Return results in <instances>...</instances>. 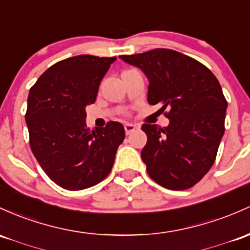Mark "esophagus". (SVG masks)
<instances>
[{"instance_id": "esophagus-1", "label": "esophagus", "mask_w": 250, "mask_h": 250, "mask_svg": "<svg viewBox=\"0 0 250 250\" xmlns=\"http://www.w3.org/2000/svg\"><path fill=\"white\" fill-rule=\"evenodd\" d=\"M136 129H138V127H136L135 125H131V123H125V130L127 135H129V134L133 133V131H135Z\"/></svg>"}]
</instances>
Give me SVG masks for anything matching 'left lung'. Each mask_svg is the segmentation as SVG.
<instances>
[{"label": "left lung", "instance_id": "8db88e82", "mask_svg": "<svg viewBox=\"0 0 250 250\" xmlns=\"http://www.w3.org/2000/svg\"><path fill=\"white\" fill-rule=\"evenodd\" d=\"M149 82L147 101L160 103L167 127L142 125L147 144L141 158L149 177L168 190H186L209 172L224 134L228 103L217 78L193 58L156 48L120 56Z\"/></svg>", "mask_w": 250, "mask_h": 250}]
</instances>
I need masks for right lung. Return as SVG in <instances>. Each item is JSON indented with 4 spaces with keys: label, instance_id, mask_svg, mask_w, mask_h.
I'll use <instances>...</instances> for the list:
<instances>
[{
    "label": "right lung",
    "instance_id": "add662e5",
    "mask_svg": "<svg viewBox=\"0 0 250 250\" xmlns=\"http://www.w3.org/2000/svg\"><path fill=\"white\" fill-rule=\"evenodd\" d=\"M112 58L82 54L46 70L29 90L26 123L29 145L41 168L70 191L91 188L110 173L125 140L120 122L87 129L85 106L97 97Z\"/></svg>",
    "mask_w": 250,
    "mask_h": 250
}]
</instances>
